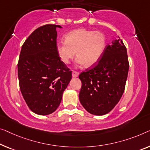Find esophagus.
Segmentation results:
<instances>
[{
	"instance_id": "1",
	"label": "esophagus",
	"mask_w": 150,
	"mask_h": 150,
	"mask_svg": "<svg viewBox=\"0 0 150 150\" xmlns=\"http://www.w3.org/2000/svg\"><path fill=\"white\" fill-rule=\"evenodd\" d=\"M72 75L73 77H77L79 76V73L77 72V71H73Z\"/></svg>"
}]
</instances>
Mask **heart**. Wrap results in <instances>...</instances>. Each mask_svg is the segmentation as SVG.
Instances as JSON below:
<instances>
[{
  "instance_id": "1",
  "label": "heart",
  "mask_w": 150,
  "mask_h": 150,
  "mask_svg": "<svg viewBox=\"0 0 150 150\" xmlns=\"http://www.w3.org/2000/svg\"><path fill=\"white\" fill-rule=\"evenodd\" d=\"M106 45V38L100 32L77 29L64 35V42H58L56 50L61 61L69 64L75 56L77 62L91 67L101 58Z\"/></svg>"
}]
</instances>
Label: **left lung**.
<instances>
[{"label": "left lung", "mask_w": 150, "mask_h": 150, "mask_svg": "<svg viewBox=\"0 0 150 150\" xmlns=\"http://www.w3.org/2000/svg\"><path fill=\"white\" fill-rule=\"evenodd\" d=\"M129 68L127 48L118 38L106 46L94 67L79 76V101L83 108L98 116L112 110L124 92Z\"/></svg>", "instance_id": "obj_1"}]
</instances>
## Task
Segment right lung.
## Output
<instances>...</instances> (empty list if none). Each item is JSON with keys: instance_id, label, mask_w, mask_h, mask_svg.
<instances>
[{"instance_id": "right-lung-1", "label": "right lung", "mask_w": 150, "mask_h": 150, "mask_svg": "<svg viewBox=\"0 0 150 150\" xmlns=\"http://www.w3.org/2000/svg\"><path fill=\"white\" fill-rule=\"evenodd\" d=\"M57 28L62 27L48 24L31 33L21 47L17 64L22 96L30 110L40 115L57 110L72 78L56 50Z\"/></svg>"}]
</instances>
